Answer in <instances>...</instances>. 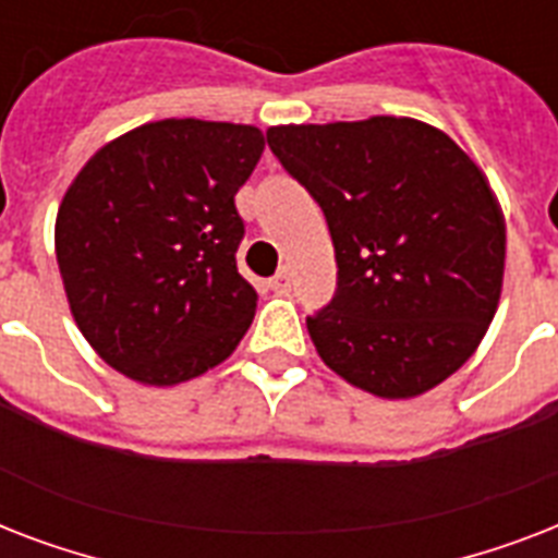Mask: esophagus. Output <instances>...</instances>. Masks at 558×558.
<instances>
[{"label": "esophagus", "instance_id": "1", "mask_svg": "<svg viewBox=\"0 0 558 558\" xmlns=\"http://www.w3.org/2000/svg\"><path fill=\"white\" fill-rule=\"evenodd\" d=\"M269 287L275 289V292H289V289H292V271L280 269L278 275L269 280Z\"/></svg>", "mask_w": 558, "mask_h": 558}]
</instances>
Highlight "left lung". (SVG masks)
<instances>
[{"mask_svg":"<svg viewBox=\"0 0 558 558\" xmlns=\"http://www.w3.org/2000/svg\"><path fill=\"white\" fill-rule=\"evenodd\" d=\"M266 142L330 226L339 289L306 318L324 365L381 399L449 379L501 301L507 222L484 170L416 118L269 126Z\"/></svg>","mask_w":558,"mask_h":558,"instance_id":"8db88e82","label":"left lung"}]
</instances>
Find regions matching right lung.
Returning a JSON list of instances; mask_svg holds the SVG:
<instances>
[{
  "label": "right lung",
  "mask_w": 558,
  "mask_h": 558,
  "mask_svg": "<svg viewBox=\"0 0 558 558\" xmlns=\"http://www.w3.org/2000/svg\"><path fill=\"white\" fill-rule=\"evenodd\" d=\"M257 126L165 118L104 144L65 191L54 252L77 330L126 379L170 388L226 362L257 292L236 271L234 193Z\"/></svg>",
  "instance_id": "right-lung-1"
}]
</instances>
